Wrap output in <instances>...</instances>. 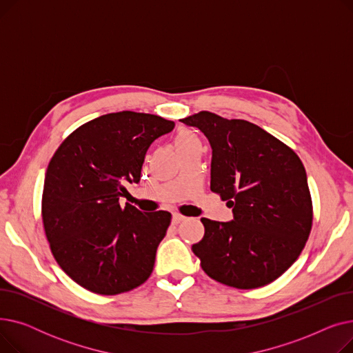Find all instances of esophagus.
I'll return each mask as SVG.
<instances>
[{"mask_svg":"<svg viewBox=\"0 0 353 353\" xmlns=\"http://www.w3.org/2000/svg\"><path fill=\"white\" fill-rule=\"evenodd\" d=\"M184 219H186V217L179 214V213H173V216H172V223H173V225H179V223H181V221H183Z\"/></svg>","mask_w":353,"mask_h":353,"instance_id":"esophagus-1","label":"esophagus"}]
</instances>
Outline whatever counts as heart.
Wrapping results in <instances>:
<instances>
[{
    "mask_svg": "<svg viewBox=\"0 0 353 353\" xmlns=\"http://www.w3.org/2000/svg\"><path fill=\"white\" fill-rule=\"evenodd\" d=\"M190 140H193L190 136H188V134H180V136L177 137V144H179V143H186V141H190Z\"/></svg>",
    "mask_w": 353,
    "mask_h": 353,
    "instance_id": "b5f03b06",
    "label": "heart"
}]
</instances>
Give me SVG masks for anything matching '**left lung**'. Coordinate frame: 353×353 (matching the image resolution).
Listing matches in <instances>:
<instances>
[{"label": "left lung", "mask_w": 353, "mask_h": 353, "mask_svg": "<svg viewBox=\"0 0 353 353\" xmlns=\"http://www.w3.org/2000/svg\"><path fill=\"white\" fill-rule=\"evenodd\" d=\"M212 147L210 189L232 208L230 221L201 217L192 246L212 279L237 289L265 286L299 257L312 229L305 167L290 147L246 120L201 111L183 119Z\"/></svg>", "instance_id": "8db88e82"}]
</instances>
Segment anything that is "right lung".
I'll list each match as a JSON object with an SVG mask.
<instances>
[{
  "label": "right lung",
  "mask_w": 353,
  "mask_h": 353,
  "mask_svg": "<svg viewBox=\"0 0 353 353\" xmlns=\"http://www.w3.org/2000/svg\"><path fill=\"white\" fill-rule=\"evenodd\" d=\"M174 123L120 111L71 133L52 156L44 180L43 223L60 268L84 289L119 294L144 283L170 225L169 212L143 213L120 197L139 183L150 144Z\"/></svg>",
  "instance_id": "obj_1"
}]
</instances>
